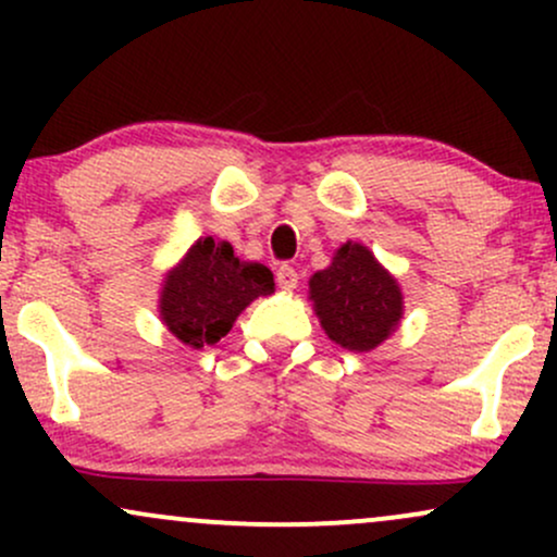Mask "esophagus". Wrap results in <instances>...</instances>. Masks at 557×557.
I'll return each mask as SVG.
<instances>
[{"label":"esophagus","instance_id":"1","mask_svg":"<svg viewBox=\"0 0 557 557\" xmlns=\"http://www.w3.org/2000/svg\"><path fill=\"white\" fill-rule=\"evenodd\" d=\"M298 270H293L290 264H280L277 267V285L283 287V290H293V287L298 285Z\"/></svg>","mask_w":557,"mask_h":557}]
</instances>
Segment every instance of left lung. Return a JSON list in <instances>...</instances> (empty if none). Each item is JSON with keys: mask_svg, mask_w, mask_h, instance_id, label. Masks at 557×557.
Returning a JSON list of instances; mask_svg holds the SVG:
<instances>
[{"mask_svg": "<svg viewBox=\"0 0 557 557\" xmlns=\"http://www.w3.org/2000/svg\"><path fill=\"white\" fill-rule=\"evenodd\" d=\"M309 298L330 341L367 354L400 324L403 293L374 253L361 243H343L327 270L309 280Z\"/></svg>", "mask_w": 557, "mask_h": 557, "instance_id": "8db88e82", "label": "left lung"}]
</instances>
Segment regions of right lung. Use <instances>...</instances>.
<instances>
[{"label": "right lung", "instance_id": "right-lung-1", "mask_svg": "<svg viewBox=\"0 0 557 557\" xmlns=\"http://www.w3.org/2000/svg\"><path fill=\"white\" fill-rule=\"evenodd\" d=\"M274 293L264 264L240 261L227 240L198 238L164 277L159 317L190 348L214 345L253 298Z\"/></svg>", "mask_w": 557, "mask_h": 557}]
</instances>
